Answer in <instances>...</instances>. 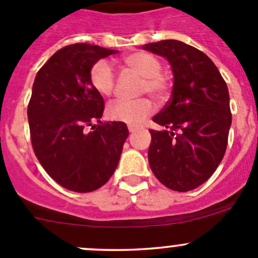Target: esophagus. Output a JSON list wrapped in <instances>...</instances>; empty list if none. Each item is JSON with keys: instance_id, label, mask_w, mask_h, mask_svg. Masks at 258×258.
I'll return each mask as SVG.
<instances>
[{"instance_id": "1", "label": "esophagus", "mask_w": 258, "mask_h": 258, "mask_svg": "<svg viewBox=\"0 0 258 258\" xmlns=\"http://www.w3.org/2000/svg\"><path fill=\"white\" fill-rule=\"evenodd\" d=\"M128 131H130V132L137 131V127H135V126H128Z\"/></svg>"}]
</instances>
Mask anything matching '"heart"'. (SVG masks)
I'll use <instances>...</instances> for the list:
<instances>
[{
    "label": "heart",
    "mask_w": 258,
    "mask_h": 258,
    "mask_svg": "<svg viewBox=\"0 0 258 258\" xmlns=\"http://www.w3.org/2000/svg\"><path fill=\"white\" fill-rule=\"evenodd\" d=\"M119 64L126 71L142 77L139 93H148L155 100L163 101L171 88V76L162 71L161 59L147 51H135L119 58ZM90 82L97 93L110 97L114 92L116 80L110 64L105 61L96 62L90 71ZM153 112V103L148 98L139 100H118L107 108V116L117 122L130 126H139Z\"/></svg>",
    "instance_id": "1"
}]
</instances>
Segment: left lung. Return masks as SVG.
Instances as JSON below:
<instances>
[{"label": "left lung", "instance_id": "obj_1", "mask_svg": "<svg viewBox=\"0 0 258 258\" xmlns=\"http://www.w3.org/2000/svg\"><path fill=\"white\" fill-rule=\"evenodd\" d=\"M145 49L166 57L173 88L167 105L152 118L148 162L158 181L178 192L206 182L225 156L232 113L225 80L209 56L181 41L147 43Z\"/></svg>", "mask_w": 258, "mask_h": 258}]
</instances>
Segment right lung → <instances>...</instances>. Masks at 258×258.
I'll return each mask as SVG.
<instances>
[{"label":"right lung","instance_id":"add662e5","mask_svg":"<svg viewBox=\"0 0 258 258\" xmlns=\"http://www.w3.org/2000/svg\"><path fill=\"white\" fill-rule=\"evenodd\" d=\"M113 53L90 43L66 46L41 67L33 82L27 107L31 144L46 172L70 191L103 186L128 136L123 122L100 121L105 101L90 82L93 64Z\"/></svg>","mask_w":258,"mask_h":258}]
</instances>
